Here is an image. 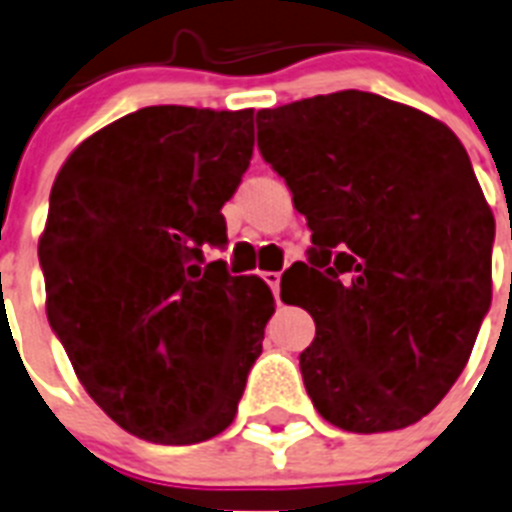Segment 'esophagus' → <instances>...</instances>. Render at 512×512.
I'll use <instances>...</instances> for the list:
<instances>
[{
  "instance_id": "34e87169",
  "label": "esophagus",
  "mask_w": 512,
  "mask_h": 512,
  "mask_svg": "<svg viewBox=\"0 0 512 512\" xmlns=\"http://www.w3.org/2000/svg\"><path fill=\"white\" fill-rule=\"evenodd\" d=\"M263 281L270 286V289H273V294H276V299H278V292H281V273H276V270H268V273H263Z\"/></svg>"
}]
</instances>
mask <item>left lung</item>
Here are the masks:
<instances>
[{
	"mask_svg": "<svg viewBox=\"0 0 512 512\" xmlns=\"http://www.w3.org/2000/svg\"><path fill=\"white\" fill-rule=\"evenodd\" d=\"M257 147L313 231L281 278L315 339V410L352 434L405 429L463 373L492 305L494 215L460 139L415 107L336 91L257 112Z\"/></svg>",
	"mask_w": 512,
	"mask_h": 512,
	"instance_id": "left-lung-1",
	"label": "left lung"
}]
</instances>
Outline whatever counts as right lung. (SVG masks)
Segmentation results:
<instances>
[{
	"label": "right lung",
	"mask_w": 512,
	"mask_h": 512,
	"mask_svg": "<svg viewBox=\"0 0 512 512\" xmlns=\"http://www.w3.org/2000/svg\"><path fill=\"white\" fill-rule=\"evenodd\" d=\"M255 110L160 105L83 139L39 239L47 318L89 397L128 434L197 444L236 418L276 310L268 284L202 268L255 147Z\"/></svg>",
	"instance_id": "add662e5"
}]
</instances>
